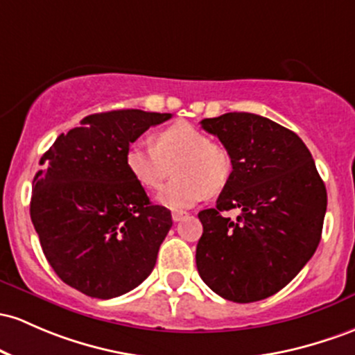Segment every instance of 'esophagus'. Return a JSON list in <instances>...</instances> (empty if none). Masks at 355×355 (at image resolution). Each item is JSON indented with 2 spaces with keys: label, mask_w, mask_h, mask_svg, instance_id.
Returning <instances> with one entry per match:
<instances>
[{
  "label": "esophagus",
  "mask_w": 355,
  "mask_h": 355,
  "mask_svg": "<svg viewBox=\"0 0 355 355\" xmlns=\"http://www.w3.org/2000/svg\"><path fill=\"white\" fill-rule=\"evenodd\" d=\"M185 216H187V212H184V210H173V212H171V219H173L175 222L182 220Z\"/></svg>",
  "instance_id": "esophagus-1"
}]
</instances>
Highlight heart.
<instances>
[{
  "label": "heart",
  "mask_w": 355,
  "mask_h": 355,
  "mask_svg": "<svg viewBox=\"0 0 355 355\" xmlns=\"http://www.w3.org/2000/svg\"><path fill=\"white\" fill-rule=\"evenodd\" d=\"M124 163L131 177L143 189L159 192L158 202L170 209H187L210 193L224 189L231 177V155L224 146L187 121H177L153 135V148L141 141L128 146Z\"/></svg>",
  "instance_id": "obj_1"
}]
</instances>
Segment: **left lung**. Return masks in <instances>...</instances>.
I'll list each match as a JSON object with an SVG mask.
<instances>
[{
	"mask_svg": "<svg viewBox=\"0 0 355 355\" xmlns=\"http://www.w3.org/2000/svg\"><path fill=\"white\" fill-rule=\"evenodd\" d=\"M231 155L232 171L214 209L198 212L196 261L210 290L236 303L285 288L317 251L325 184L305 143L275 121L225 112L200 121ZM241 210L236 221L223 216Z\"/></svg>",
	"mask_w": 355,
	"mask_h": 355,
	"instance_id": "1",
	"label": "left lung"
}]
</instances>
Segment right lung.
Segmentation results:
<instances>
[{"label":"right lung","mask_w":355,"mask_h":355,"mask_svg":"<svg viewBox=\"0 0 355 355\" xmlns=\"http://www.w3.org/2000/svg\"><path fill=\"white\" fill-rule=\"evenodd\" d=\"M168 112L119 109L85 116L42 157L30 216L58 278L92 298H114L153 271L171 227L124 163L128 146Z\"/></svg>","instance_id":"right-lung-1"}]
</instances>
